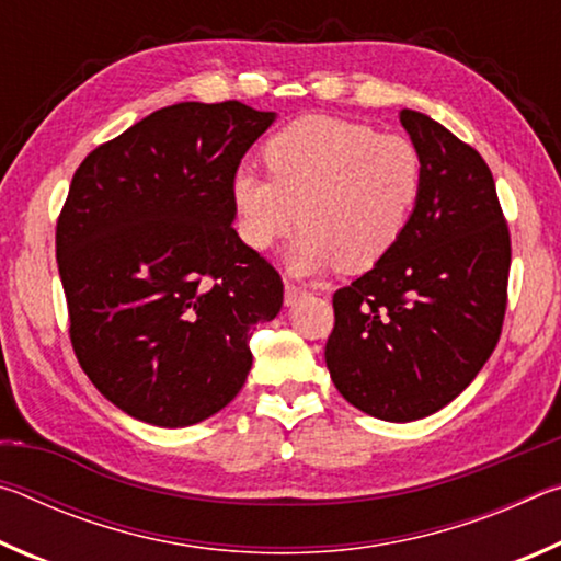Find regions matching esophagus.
<instances>
[{"instance_id":"1","label":"esophagus","mask_w":561,"mask_h":561,"mask_svg":"<svg viewBox=\"0 0 561 561\" xmlns=\"http://www.w3.org/2000/svg\"><path fill=\"white\" fill-rule=\"evenodd\" d=\"M304 291H307V289L299 287V284L287 282V284H284V304H287V307H294V304H297V299L301 297Z\"/></svg>"}]
</instances>
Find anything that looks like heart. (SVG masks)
I'll return each instance as SVG.
<instances>
[{
    "mask_svg": "<svg viewBox=\"0 0 561 561\" xmlns=\"http://www.w3.org/2000/svg\"><path fill=\"white\" fill-rule=\"evenodd\" d=\"M267 178L240 168L230 203L240 240L267 250L304 225L284 262L297 274L376 267L408 230L423 190V156L401 133L334 116H301L262 146Z\"/></svg>",
    "mask_w": 561,
    "mask_h": 561,
    "instance_id": "heart-1",
    "label": "heart"
}]
</instances>
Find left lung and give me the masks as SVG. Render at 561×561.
<instances>
[{
    "mask_svg": "<svg viewBox=\"0 0 561 561\" xmlns=\"http://www.w3.org/2000/svg\"><path fill=\"white\" fill-rule=\"evenodd\" d=\"M423 156L408 230L364 277L334 294L327 368L351 405L391 423L458 398L497 346L510 232L478 150L438 121L401 111Z\"/></svg>",
    "mask_w": 561,
    "mask_h": 561,
    "instance_id": "obj_1",
    "label": "left lung"
}]
</instances>
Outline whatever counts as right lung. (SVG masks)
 Listing matches in <instances>:
<instances>
[{
	"label": "right lung",
	"mask_w": 561,
	"mask_h": 561,
	"mask_svg": "<svg viewBox=\"0 0 561 561\" xmlns=\"http://www.w3.org/2000/svg\"><path fill=\"white\" fill-rule=\"evenodd\" d=\"M277 113L175 103L73 173L56 262L76 358L138 421L185 428L232 401L250 329L279 314L277 270L234 232L230 180Z\"/></svg>",
	"instance_id": "right-lung-1"
}]
</instances>
